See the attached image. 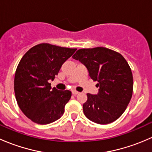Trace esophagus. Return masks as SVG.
Here are the masks:
<instances>
[{
    "label": "esophagus",
    "mask_w": 152,
    "mask_h": 152,
    "mask_svg": "<svg viewBox=\"0 0 152 152\" xmlns=\"http://www.w3.org/2000/svg\"><path fill=\"white\" fill-rule=\"evenodd\" d=\"M79 92H78V91H76V90H72V94H73V95H74V96H75V95H77V94H79Z\"/></svg>",
    "instance_id": "1"
}]
</instances>
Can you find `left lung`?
<instances>
[{
	"label": "left lung",
	"mask_w": 152,
	"mask_h": 152,
	"mask_svg": "<svg viewBox=\"0 0 152 152\" xmlns=\"http://www.w3.org/2000/svg\"><path fill=\"white\" fill-rule=\"evenodd\" d=\"M85 65L89 76L97 81L99 93H87L84 114L99 124L117 120L126 109L132 96L131 68L121 53L104 47L79 49L73 56Z\"/></svg>",
	"instance_id": "obj_1"
}]
</instances>
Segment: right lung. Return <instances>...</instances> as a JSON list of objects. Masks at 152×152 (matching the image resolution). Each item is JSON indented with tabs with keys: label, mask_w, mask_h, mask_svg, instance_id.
<instances>
[{
	"label": "right lung",
	"mask_w": 152,
	"mask_h": 152,
	"mask_svg": "<svg viewBox=\"0 0 152 152\" xmlns=\"http://www.w3.org/2000/svg\"><path fill=\"white\" fill-rule=\"evenodd\" d=\"M76 50L41 43L29 49L20 61L14 81L15 98L21 111L34 123L50 124L63 115L71 92L51 89L48 81L54 79Z\"/></svg>",
	"instance_id": "add662e5"
}]
</instances>
